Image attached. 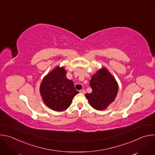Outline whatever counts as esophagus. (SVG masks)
I'll list each match as a JSON object with an SVG mask.
<instances>
[{
    "mask_svg": "<svg viewBox=\"0 0 155 155\" xmlns=\"http://www.w3.org/2000/svg\"><path fill=\"white\" fill-rule=\"evenodd\" d=\"M80 93L81 94H84L85 91H84V90H80Z\"/></svg>",
    "mask_w": 155,
    "mask_h": 155,
    "instance_id": "esophagus-1",
    "label": "esophagus"
}]
</instances>
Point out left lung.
<instances>
[{"mask_svg": "<svg viewBox=\"0 0 155 155\" xmlns=\"http://www.w3.org/2000/svg\"><path fill=\"white\" fill-rule=\"evenodd\" d=\"M90 84L92 92L85 96L94 109L105 110L115 101L118 91V83L106 68H102L94 74Z\"/></svg>", "mask_w": 155, "mask_h": 155, "instance_id": "obj_1", "label": "left lung"}]
</instances>
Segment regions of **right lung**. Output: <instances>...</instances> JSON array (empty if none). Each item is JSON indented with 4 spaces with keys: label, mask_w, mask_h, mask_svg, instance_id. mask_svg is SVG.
<instances>
[{
    "label": "right lung",
    "mask_w": 155,
    "mask_h": 155,
    "mask_svg": "<svg viewBox=\"0 0 155 155\" xmlns=\"http://www.w3.org/2000/svg\"><path fill=\"white\" fill-rule=\"evenodd\" d=\"M64 68L57 66L42 80L40 93L42 100L50 108L58 112L67 109L74 97L79 93L73 81L66 77Z\"/></svg>",
    "instance_id": "1"
}]
</instances>
